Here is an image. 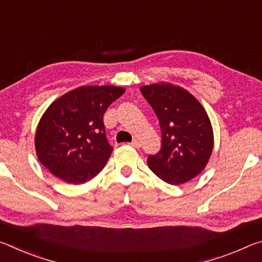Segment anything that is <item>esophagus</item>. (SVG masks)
<instances>
[{
  "instance_id": "34e87169",
  "label": "esophagus",
  "mask_w": 262,
  "mask_h": 262,
  "mask_svg": "<svg viewBox=\"0 0 262 262\" xmlns=\"http://www.w3.org/2000/svg\"><path fill=\"white\" fill-rule=\"evenodd\" d=\"M130 145H132V147H134V148H140L141 147V143L137 140H134L130 143Z\"/></svg>"
}]
</instances>
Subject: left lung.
<instances>
[{
	"mask_svg": "<svg viewBox=\"0 0 262 262\" xmlns=\"http://www.w3.org/2000/svg\"><path fill=\"white\" fill-rule=\"evenodd\" d=\"M141 92L156 113L162 133L161 150L147 159L150 170L167 184L187 183L201 173L214 145L205 108L189 92L171 84L144 85Z\"/></svg>",
	"mask_w": 262,
	"mask_h": 262,
	"instance_id": "1",
	"label": "left lung"
}]
</instances>
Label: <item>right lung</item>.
Here are the masks:
<instances>
[{
  "label": "right lung",
  "mask_w": 262,
  "mask_h": 262,
  "mask_svg": "<svg viewBox=\"0 0 262 262\" xmlns=\"http://www.w3.org/2000/svg\"><path fill=\"white\" fill-rule=\"evenodd\" d=\"M123 94L125 89L113 85L82 86L56 99L35 133V151L42 165L68 184L95 178L113 150L104 113Z\"/></svg>",
  "instance_id": "add662e5"
}]
</instances>
